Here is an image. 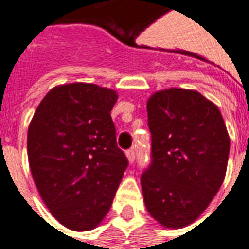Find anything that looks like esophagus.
<instances>
[{
    "label": "esophagus",
    "mask_w": 249,
    "mask_h": 249,
    "mask_svg": "<svg viewBox=\"0 0 249 249\" xmlns=\"http://www.w3.org/2000/svg\"><path fill=\"white\" fill-rule=\"evenodd\" d=\"M126 157H128V160H129V162H133L135 161V149H129V150H126Z\"/></svg>",
    "instance_id": "obj_1"
}]
</instances>
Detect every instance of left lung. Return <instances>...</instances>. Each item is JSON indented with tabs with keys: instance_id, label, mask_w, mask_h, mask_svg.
Listing matches in <instances>:
<instances>
[{
	"instance_id": "left-lung-1",
	"label": "left lung",
	"mask_w": 249,
	"mask_h": 249,
	"mask_svg": "<svg viewBox=\"0 0 249 249\" xmlns=\"http://www.w3.org/2000/svg\"><path fill=\"white\" fill-rule=\"evenodd\" d=\"M150 164L141 175L146 208L165 227L190 225L218 193L230 141L219 108L196 90H160L147 102Z\"/></svg>"
}]
</instances>
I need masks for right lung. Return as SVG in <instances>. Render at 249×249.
<instances>
[{
	"label": "right lung",
	"mask_w": 249,
	"mask_h": 249,
	"mask_svg": "<svg viewBox=\"0 0 249 249\" xmlns=\"http://www.w3.org/2000/svg\"><path fill=\"white\" fill-rule=\"evenodd\" d=\"M114 90L67 84L49 90L27 133L29 162L42 200L62 225L84 231L110 210L128 167L117 146Z\"/></svg>",
	"instance_id": "add662e5"
}]
</instances>
